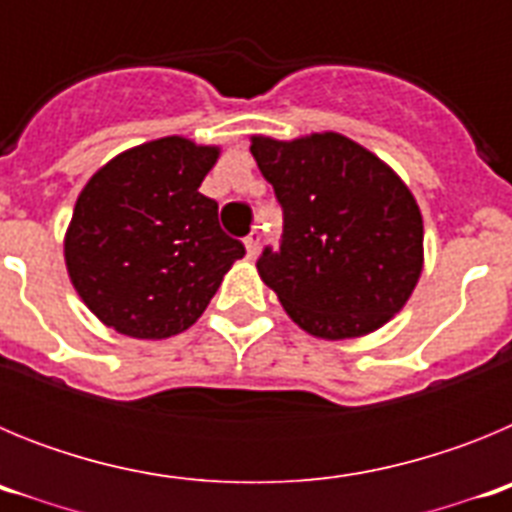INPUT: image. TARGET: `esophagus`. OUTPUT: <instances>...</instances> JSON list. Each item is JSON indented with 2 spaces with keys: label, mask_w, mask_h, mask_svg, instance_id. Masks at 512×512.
<instances>
[{
  "label": "esophagus",
  "mask_w": 512,
  "mask_h": 512,
  "mask_svg": "<svg viewBox=\"0 0 512 512\" xmlns=\"http://www.w3.org/2000/svg\"><path fill=\"white\" fill-rule=\"evenodd\" d=\"M259 243H261V233L259 230H253V233H248L246 238H243V246H246V253L248 256H256V253H259Z\"/></svg>",
  "instance_id": "obj_1"
}]
</instances>
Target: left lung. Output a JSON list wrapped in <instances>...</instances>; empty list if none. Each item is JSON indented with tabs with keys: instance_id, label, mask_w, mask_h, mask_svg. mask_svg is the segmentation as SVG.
<instances>
[{
	"instance_id": "obj_1",
	"label": "left lung",
	"mask_w": 512,
	"mask_h": 512,
	"mask_svg": "<svg viewBox=\"0 0 512 512\" xmlns=\"http://www.w3.org/2000/svg\"><path fill=\"white\" fill-rule=\"evenodd\" d=\"M251 153L284 210L282 246L256 266L289 318L325 341L390 323L423 271V217L408 184L341 133L251 135Z\"/></svg>"
}]
</instances>
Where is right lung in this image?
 <instances>
[{
	"mask_svg": "<svg viewBox=\"0 0 512 512\" xmlns=\"http://www.w3.org/2000/svg\"><path fill=\"white\" fill-rule=\"evenodd\" d=\"M217 146L182 135L117 153L81 189L63 259L84 305L107 328L161 341L200 320L241 241L223 233L200 192Z\"/></svg>",
	"mask_w": 512,
	"mask_h": 512,
	"instance_id": "1",
	"label": "right lung"
}]
</instances>
